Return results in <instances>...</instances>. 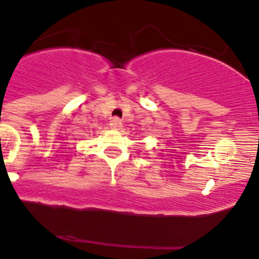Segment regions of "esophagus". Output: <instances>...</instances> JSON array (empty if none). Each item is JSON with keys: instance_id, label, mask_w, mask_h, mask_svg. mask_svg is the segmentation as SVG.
<instances>
[{"instance_id": "obj_1", "label": "esophagus", "mask_w": 259, "mask_h": 259, "mask_svg": "<svg viewBox=\"0 0 259 259\" xmlns=\"http://www.w3.org/2000/svg\"><path fill=\"white\" fill-rule=\"evenodd\" d=\"M110 126H111V129L117 130V129H120V127L122 126V124H121V121H120V120H118L117 117H113V118H111Z\"/></svg>"}]
</instances>
